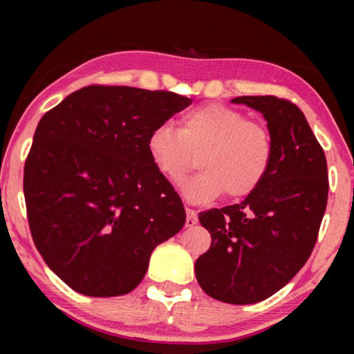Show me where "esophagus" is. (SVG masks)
<instances>
[{
	"instance_id": "esophagus-1",
	"label": "esophagus",
	"mask_w": 354,
	"mask_h": 354,
	"mask_svg": "<svg viewBox=\"0 0 354 354\" xmlns=\"http://www.w3.org/2000/svg\"><path fill=\"white\" fill-rule=\"evenodd\" d=\"M196 223H198L196 211L186 208V226H188V228H191V226H194V225H196Z\"/></svg>"
}]
</instances>
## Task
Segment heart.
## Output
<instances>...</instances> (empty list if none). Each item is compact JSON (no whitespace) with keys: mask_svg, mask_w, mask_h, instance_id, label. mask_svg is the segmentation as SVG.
I'll return each mask as SVG.
<instances>
[{"mask_svg":"<svg viewBox=\"0 0 354 354\" xmlns=\"http://www.w3.org/2000/svg\"><path fill=\"white\" fill-rule=\"evenodd\" d=\"M146 149L156 169L178 181L201 154V173L181 183L191 203H208L228 194L245 198L258 189L270 171L273 141L261 123L225 104L194 108L181 118V129L160 123L149 131Z\"/></svg>","mask_w":354,"mask_h":354,"instance_id":"1","label":"heart"}]
</instances>
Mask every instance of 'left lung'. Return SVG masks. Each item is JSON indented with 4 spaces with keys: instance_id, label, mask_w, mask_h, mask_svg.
I'll list each match as a JSON object with an SVG mask.
<instances>
[{
    "instance_id": "1",
    "label": "left lung",
    "mask_w": 354,
    "mask_h": 354,
    "mask_svg": "<svg viewBox=\"0 0 354 354\" xmlns=\"http://www.w3.org/2000/svg\"><path fill=\"white\" fill-rule=\"evenodd\" d=\"M266 120L273 141L270 171L238 205L200 213L211 246L194 263L206 295L253 304L286 286L310 258L328 201L324 151L303 111L276 96H238Z\"/></svg>"
}]
</instances>
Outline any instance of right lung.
Returning a JSON list of instances; mask_svg holds the SVG:
<instances>
[{
	"mask_svg": "<svg viewBox=\"0 0 354 354\" xmlns=\"http://www.w3.org/2000/svg\"><path fill=\"white\" fill-rule=\"evenodd\" d=\"M189 104L171 91L88 86L39 120L24 165L28 221L44 263L71 290L129 293L154 248L185 226L181 198L146 140Z\"/></svg>",
	"mask_w": 354,
	"mask_h": 354,
	"instance_id": "1",
	"label": "right lung"
}]
</instances>
